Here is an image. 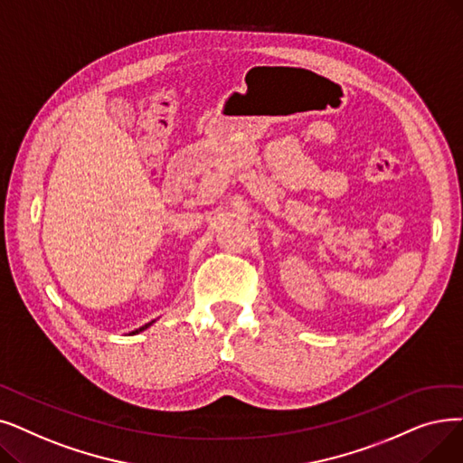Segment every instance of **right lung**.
<instances>
[{"mask_svg": "<svg viewBox=\"0 0 463 463\" xmlns=\"http://www.w3.org/2000/svg\"><path fill=\"white\" fill-rule=\"evenodd\" d=\"M149 326H151V324H147V326H144V327H139V329H137V331H132V335H136V333H139V331H144V329H147V327H149Z\"/></svg>", "mask_w": 463, "mask_h": 463, "instance_id": "obj_1", "label": "right lung"}]
</instances>
